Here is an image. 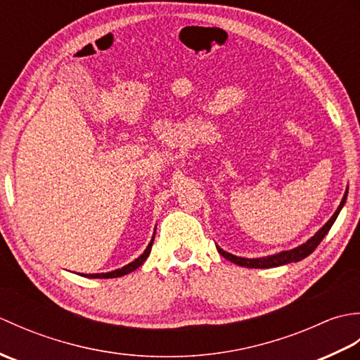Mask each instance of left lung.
<instances>
[{"instance_id": "8db88e82", "label": "left lung", "mask_w": 360, "mask_h": 360, "mask_svg": "<svg viewBox=\"0 0 360 360\" xmlns=\"http://www.w3.org/2000/svg\"><path fill=\"white\" fill-rule=\"evenodd\" d=\"M347 195H348V190L345 192V195H343L340 205L338 207V210L334 212V215L330 218V221H328V223L322 229H320V231L314 236H312L311 240H308L307 243H303L302 246H298L292 250H283V252H280V254H275V255H271V257H263V258H243V257H236V255L229 254V252H224L223 249L218 248V246H217V249H218L221 255H223L226 259H229V262H232V263L238 264V266H244V267H254V269H264V267H277V266H283V264H288V263H292V262H300V259L311 255L312 252L316 250L319 244L322 243V240L325 238V235L330 232L331 226L334 224L335 218H338L339 212L342 210L343 204H345V201H347Z\"/></svg>"}]
</instances>
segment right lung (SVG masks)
I'll list each match as a JSON object with an SVG mask.
<instances>
[{
	"mask_svg": "<svg viewBox=\"0 0 360 360\" xmlns=\"http://www.w3.org/2000/svg\"><path fill=\"white\" fill-rule=\"evenodd\" d=\"M153 241H155V235H153V238H151L150 244L147 246V249H145L143 254L141 257H137L134 262H131L129 264L122 267V269H116V271H111V272H106V274H85V277H89V278H116V277H122V275H127L129 272H133L134 269H137V267L142 266V263L150 255Z\"/></svg>",
	"mask_w": 360,
	"mask_h": 360,
	"instance_id": "1",
	"label": "right lung"
}]
</instances>
